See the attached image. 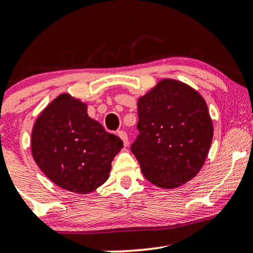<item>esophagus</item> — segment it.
Returning <instances> with one entry per match:
<instances>
[{"label": "esophagus", "instance_id": "esophagus-1", "mask_svg": "<svg viewBox=\"0 0 253 253\" xmlns=\"http://www.w3.org/2000/svg\"><path fill=\"white\" fill-rule=\"evenodd\" d=\"M118 135L120 136L121 140L124 141V145H125V146H128V136H127L126 132H125V130H119V132H118Z\"/></svg>", "mask_w": 253, "mask_h": 253}]
</instances>
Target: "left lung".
I'll list each match as a JSON object with an SVG mask.
<instances>
[{"label":"left lung","instance_id":"1","mask_svg":"<svg viewBox=\"0 0 253 253\" xmlns=\"http://www.w3.org/2000/svg\"><path fill=\"white\" fill-rule=\"evenodd\" d=\"M139 135L133 155L147 181L172 189L202 169L213 139V121L199 91L172 78L158 81L138 98Z\"/></svg>","mask_w":253,"mask_h":253}]
</instances>
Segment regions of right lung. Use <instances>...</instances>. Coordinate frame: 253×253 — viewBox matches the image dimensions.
Instances as JSON below:
<instances>
[{"mask_svg":"<svg viewBox=\"0 0 253 253\" xmlns=\"http://www.w3.org/2000/svg\"><path fill=\"white\" fill-rule=\"evenodd\" d=\"M123 140L88 115V104L63 92L42 110L32 128L34 162L48 179L75 194H89L109 178Z\"/></svg>","mask_w":253,"mask_h":253,"instance_id":"add662e5","label":"right lung"}]
</instances>
